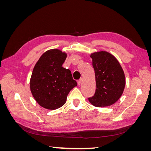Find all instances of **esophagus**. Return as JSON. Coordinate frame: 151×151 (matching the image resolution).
Returning <instances> with one entry per match:
<instances>
[{
  "label": "esophagus",
  "instance_id": "1",
  "mask_svg": "<svg viewBox=\"0 0 151 151\" xmlns=\"http://www.w3.org/2000/svg\"><path fill=\"white\" fill-rule=\"evenodd\" d=\"M82 80H83V79L81 78L80 79H79L78 81H77V84H78L79 85H80L81 84V83H82Z\"/></svg>",
  "mask_w": 151,
  "mask_h": 151
}]
</instances>
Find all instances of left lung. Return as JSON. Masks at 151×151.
<instances>
[{
	"label": "left lung",
	"instance_id": "left-lung-1",
	"mask_svg": "<svg viewBox=\"0 0 151 151\" xmlns=\"http://www.w3.org/2000/svg\"><path fill=\"white\" fill-rule=\"evenodd\" d=\"M96 78V91L89 101L96 107L110 106L123 94L125 77L117 59L107 52L91 55Z\"/></svg>",
	"mask_w": 151,
	"mask_h": 151
}]
</instances>
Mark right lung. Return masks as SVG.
I'll return each mask as SVG.
<instances>
[{"mask_svg": "<svg viewBox=\"0 0 151 151\" xmlns=\"http://www.w3.org/2000/svg\"><path fill=\"white\" fill-rule=\"evenodd\" d=\"M67 54L58 49L50 50L40 57L30 80L31 92L41 106L48 109L60 108L70 91L77 86L71 72L62 67Z\"/></svg>", "mask_w": 151, "mask_h": 151, "instance_id": "add662e5", "label": "right lung"}]
</instances>
